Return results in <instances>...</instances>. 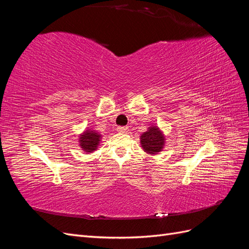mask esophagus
<instances>
[{
  "label": "esophagus",
  "instance_id": "obj_1",
  "mask_svg": "<svg viewBox=\"0 0 249 249\" xmlns=\"http://www.w3.org/2000/svg\"><path fill=\"white\" fill-rule=\"evenodd\" d=\"M116 130L119 133H125L127 131V127L126 126H117Z\"/></svg>",
  "mask_w": 249,
  "mask_h": 249
}]
</instances>
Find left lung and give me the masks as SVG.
<instances>
[{"label": "left lung", "instance_id": "obj_1", "mask_svg": "<svg viewBox=\"0 0 249 249\" xmlns=\"http://www.w3.org/2000/svg\"><path fill=\"white\" fill-rule=\"evenodd\" d=\"M140 143L145 153L156 155L160 153L165 145L164 134L157 125H152L141 135Z\"/></svg>", "mask_w": 249, "mask_h": 249}]
</instances>
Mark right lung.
Here are the masks:
<instances>
[{
  "mask_svg": "<svg viewBox=\"0 0 249 249\" xmlns=\"http://www.w3.org/2000/svg\"><path fill=\"white\" fill-rule=\"evenodd\" d=\"M79 143L82 150L85 153H92L99 146V143L101 141L102 135L97 133L94 130L88 129L85 132H83L79 136Z\"/></svg>",
  "mask_w": 249,
  "mask_h": 249,
  "instance_id": "obj_1",
  "label": "right lung"
}]
</instances>
